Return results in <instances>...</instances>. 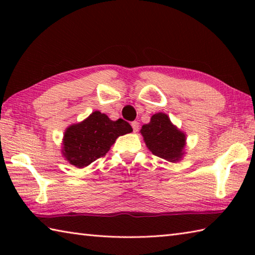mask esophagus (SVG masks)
<instances>
[{
	"label": "esophagus",
	"mask_w": 255,
	"mask_h": 255,
	"mask_svg": "<svg viewBox=\"0 0 255 255\" xmlns=\"http://www.w3.org/2000/svg\"><path fill=\"white\" fill-rule=\"evenodd\" d=\"M131 127H132L133 132H137L138 129H139V124H138V122H132L131 123Z\"/></svg>",
	"instance_id": "obj_1"
}]
</instances>
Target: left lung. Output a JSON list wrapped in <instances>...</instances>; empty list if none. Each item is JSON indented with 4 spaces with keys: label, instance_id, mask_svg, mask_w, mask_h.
Returning a JSON list of instances; mask_svg holds the SVG:
<instances>
[{
    "label": "left lung",
    "instance_id": "8db88e82",
    "mask_svg": "<svg viewBox=\"0 0 255 255\" xmlns=\"http://www.w3.org/2000/svg\"><path fill=\"white\" fill-rule=\"evenodd\" d=\"M141 135L150 152L156 156L175 162L182 156L185 136L171 124L165 114H156L148 125L140 129Z\"/></svg>",
    "mask_w": 255,
    "mask_h": 255
}]
</instances>
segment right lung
I'll return each mask as SVG.
<instances>
[{
  "label": "right lung",
  "instance_id": "right-lung-1",
  "mask_svg": "<svg viewBox=\"0 0 255 255\" xmlns=\"http://www.w3.org/2000/svg\"><path fill=\"white\" fill-rule=\"evenodd\" d=\"M132 130L124 119L112 122L96 111L83 123L68 127L64 135L63 154L76 167H84L106 156L116 139Z\"/></svg>",
  "mask_w": 255,
  "mask_h": 255
}]
</instances>
